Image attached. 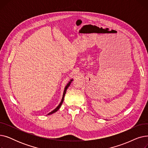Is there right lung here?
I'll return each instance as SVG.
<instances>
[{
  "label": "right lung",
  "mask_w": 148,
  "mask_h": 148,
  "mask_svg": "<svg viewBox=\"0 0 148 148\" xmlns=\"http://www.w3.org/2000/svg\"><path fill=\"white\" fill-rule=\"evenodd\" d=\"M73 81V80H71V81H70L68 84H67V85L66 86V87H65V90H64V94H63V97H62V101H61V102H60V103L59 104V105L55 108V109L54 110H53L52 112H51L50 113H49L48 114L49 115V114H53V113H55L56 112H57L59 109V108L60 107V106H61V105H62V104L63 103V101H64V97H65V94H66V90H67V89H68V88L70 86V84H71V82Z\"/></svg>",
  "instance_id": "obj_1"
}]
</instances>
